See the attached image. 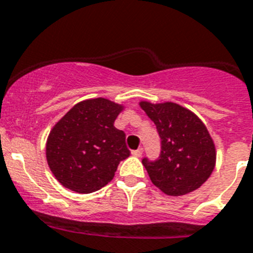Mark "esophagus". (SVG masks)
I'll list each match as a JSON object with an SVG mask.
<instances>
[{"mask_svg": "<svg viewBox=\"0 0 253 253\" xmlns=\"http://www.w3.org/2000/svg\"><path fill=\"white\" fill-rule=\"evenodd\" d=\"M141 155H143V148H139L136 151H132V156H135V157H140Z\"/></svg>", "mask_w": 253, "mask_h": 253, "instance_id": "1", "label": "esophagus"}]
</instances>
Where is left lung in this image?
Masks as SVG:
<instances>
[{
    "label": "left lung",
    "mask_w": 253,
    "mask_h": 253,
    "mask_svg": "<svg viewBox=\"0 0 253 253\" xmlns=\"http://www.w3.org/2000/svg\"><path fill=\"white\" fill-rule=\"evenodd\" d=\"M155 122L161 155L143 160L152 183L169 196H182L207 182L215 166V145L208 128L194 112L175 102H139Z\"/></svg>",
    "instance_id": "obj_1"
}]
</instances>
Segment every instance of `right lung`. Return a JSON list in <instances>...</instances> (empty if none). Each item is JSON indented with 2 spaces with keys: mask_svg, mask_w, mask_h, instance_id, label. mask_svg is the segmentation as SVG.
<instances>
[{
  "mask_svg": "<svg viewBox=\"0 0 253 253\" xmlns=\"http://www.w3.org/2000/svg\"><path fill=\"white\" fill-rule=\"evenodd\" d=\"M125 106L97 97L78 102L55 123L46 140V161L63 187L91 194L114 178L130 156L125 132L114 121Z\"/></svg>",
  "mask_w": 253,
  "mask_h": 253,
  "instance_id": "add662e5",
  "label": "right lung"
}]
</instances>
